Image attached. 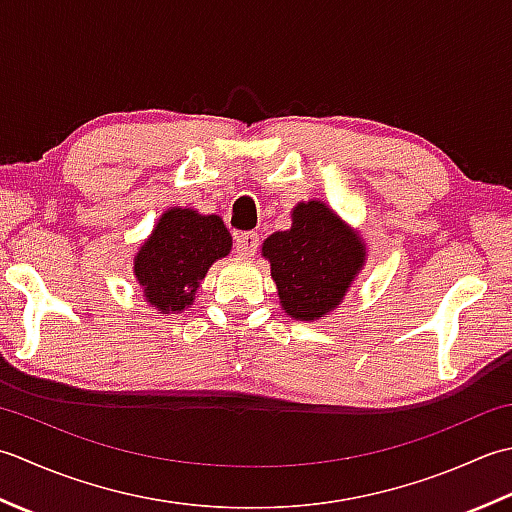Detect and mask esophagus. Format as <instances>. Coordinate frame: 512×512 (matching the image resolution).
Wrapping results in <instances>:
<instances>
[{
	"label": "esophagus",
	"mask_w": 512,
	"mask_h": 512,
	"mask_svg": "<svg viewBox=\"0 0 512 512\" xmlns=\"http://www.w3.org/2000/svg\"><path fill=\"white\" fill-rule=\"evenodd\" d=\"M260 245V238L256 232H238L234 236V247L241 256H252Z\"/></svg>",
	"instance_id": "1"
}]
</instances>
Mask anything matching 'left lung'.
I'll use <instances>...</instances> for the list:
<instances>
[{
    "label": "left lung",
    "mask_w": 512,
    "mask_h": 512,
    "mask_svg": "<svg viewBox=\"0 0 512 512\" xmlns=\"http://www.w3.org/2000/svg\"><path fill=\"white\" fill-rule=\"evenodd\" d=\"M285 314L314 322L336 309L367 260L358 232L322 201L298 203L287 232L263 243Z\"/></svg>",
    "instance_id": "8db88e82"
}]
</instances>
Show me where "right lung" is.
Wrapping results in <instances>:
<instances>
[{
	"label": "right lung",
	"mask_w": 512,
	"mask_h": 512,
	"mask_svg": "<svg viewBox=\"0 0 512 512\" xmlns=\"http://www.w3.org/2000/svg\"><path fill=\"white\" fill-rule=\"evenodd\" d=\"M229 249L232 236L221 216L172 207L134 256V278L159 314H181L194 302L207 269Z\"/></svg>",
	"instance_id": "right-lung-1"
}]
</instances>
